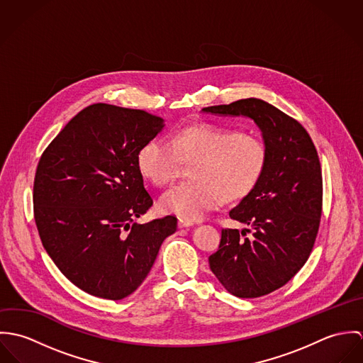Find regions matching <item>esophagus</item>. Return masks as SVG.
<instances>
[{"label": "esophagus", "instance_id": "34e87169", "mask_svg": "<svg viewBox=\"0 0 363 363\" xmlns=\"http://www.w3.org/2000/svg\"><path fill=\"white\" fill-rule=\"evenodd\" d=\"M177 226H179V229H183V228H190V226H193V223H191L190 220L179 219V222H177Z\"/></svg>", "mask_w": 363, "mask_h": 363}]
</instances>
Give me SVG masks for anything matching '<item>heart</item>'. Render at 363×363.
Segmentation results:
<instances>
[{
    "mask_svg": "<svg viewBox=\"0 0 363 363\" xmlns=\"http://www.w3.org/2000/svg\"><path fill=\"white\" fill-rule=\"evenodd\" d=\"M265 143L256 134L216 124H193L176 130L170 140L155 137L137 155L141 174L156 186L172 182L180 162H191V179L170 187L159 208L184 220H199L222 200L249 196L265 170Z\"/></svg>",
    "mask_w": 363,
    "mask_h": 363,
    "instance_id": "obj_1",
    "label": "heart"
}]
</instances>
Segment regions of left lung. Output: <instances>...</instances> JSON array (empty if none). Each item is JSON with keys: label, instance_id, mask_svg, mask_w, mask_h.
<instances>
[{"label": "left lung", "instance_id": "obj_1", "mask_svg": "<svg viewBox=\"0 0 363 363\" xmlns=\"http://www.w3.org/2000/svg\"><path fill=\"white\" fill-rule=\"evenodd\" d=\"M203 111L253 120L267 147L259 184L229 211L232 219L249 229H223L218 252L208 259L229 294L259 298L284 286L311 256L323 203L318 155L301 123L261 99H240ZM246 233L252 236L246 238Z\"/></svg>", "mask_w": 363, "mask_h": 363}]
</instances>
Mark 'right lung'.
Wrapping results in <instances>:
<instances>
[{
    "instance_id": "add662e5",
    "label": "right lung",
    "mask_w": 363,
    "mask_h": 363,
    "mask_svg": "<svg viewBox=\"0 0 363 363\" xmlns=\"http://www.w3.org/2000/svg\"><path fill=\"white\" fill-rule=\"evenodd\" d=\"M145 110L96 104L79 111L39 160L33 206L42 243L79 289L120 301L150 274L172 215L134 222L152 206L137 166L143 145L163 130Z\"/></svg>"
}]
</instances>
